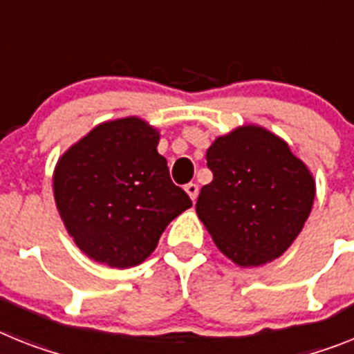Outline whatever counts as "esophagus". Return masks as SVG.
Returning <instances> with one entry per match:
<instances>
[{"instance_id": "esophagus-1", "label": "esophagus", "mask_w": 354, "mask_h": 354, "mask_svg": "<svg viewBox=\"0 0 354 354\" xmlns=\"http://www.w3.org/2000/svg\"><path fill=\"white\" fill-rule=\"evenodd\" d=\"M185 192H187V194H189V198H191V200L194 201L196 198H198V185H196V183H187V185H185Z\"/></svg>"}]
</instances>
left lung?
Masks as SVG:
<instances>
[{
    "mask_svg": "<svg viewBox=\"0 0 354 354\" xmlns=\"http://www.w3.org/2000/svg\"><path fill=\"white\" fill-rule=\"evenodd\" d=\"M207 165L214 180L201 187L196 212L219 252L243 268L281 257L313 207L308 165L281 136L255 124L218 136Z\"/></svg>",
    "mask_w": 354,
    "mask_h": 354,
    "instance_id": "obj_1",
    "label": "left lung"
}]
</instances>
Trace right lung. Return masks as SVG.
<instances>
[{
  "instance_id": "add662e5",
  "label": "right lung",
  "mask_w": 354,
  "mask_h": 354,
  "mask_svg": "<svg viewBox=\"0 0 354 354\" xmlns=\"http://www.w3.org/2000/svg\"><path fill=\"white\" fill-rule=\"evenodd\" d=\"M160 131L138 117L95 126L53 169V198L82 254L131 268L154 252L162 232L192 201L171 182L156 151Z\"/></svg>"
}]
</instances>
